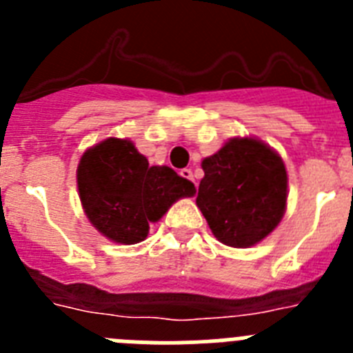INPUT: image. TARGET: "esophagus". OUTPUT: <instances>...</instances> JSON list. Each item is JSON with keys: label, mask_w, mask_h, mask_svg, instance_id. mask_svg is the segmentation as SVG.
I'll use <instances>...</instances> for the list:
<instances>
[{"label": "esophagus", "mask_w": 353, "mask_h": 353, "mask_svg": "<svg viewBox=\"0 0 353 353\" xmlns=\"http://www.w3.org/2000/svg\"><path fill=\"white\" fill-rule=\"evenodd\" d=\"M180 174H182V176L185 180H191V182H194V176H192V171L191 170H187V168H185V170L180 171Z\"/></svg>", "instance_id": "esophagus-1"}]
</instances>
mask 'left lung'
<instances>
[{
    "label": "left lung",
    "instance_id": "1",
    "mask_svg": "<svg viewBox=\"0 0 353 353\" xmlns=\"http://www.w3.org/2000/svg\"><path fill=\"white\" fill-rule=\"evenodd\" d=\"M196 205L212 233L230 248H251L281 223L288 174L276 150L254 138H232L203 159Z\"/></svg>",
    "mask_w": 353,
    "mask_h": 353
}]
</instances>
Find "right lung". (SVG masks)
I'll list each match as a JSON object with an SVG mask.
<instances>
[{"label": "right lung", "instance_id": "obj_1", "mask_svg": "<svg viewBox=\"0 0 353 353\" xmlns=\"http://www.w3.org/2000/svg\"><path fill=\"white\" fill-rule=\"evenodd\" d=\"M81 205L90 223L118 244H138L180 198L196 187L168 166H150L129 139L108 138L77 166Z\"/></svg>", "mask_w": 353, "mask_h": 353}]
</instances>
